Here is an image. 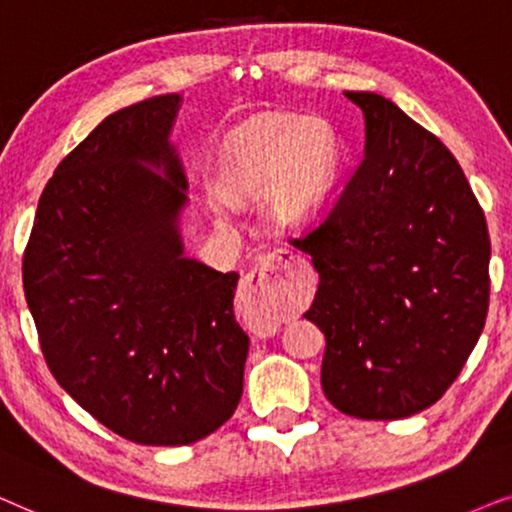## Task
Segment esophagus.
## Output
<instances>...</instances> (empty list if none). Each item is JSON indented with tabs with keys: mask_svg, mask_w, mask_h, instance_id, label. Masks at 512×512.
Wrapping results in <instances>:
<instances>
[{
	"mask_svg": "<svg viewBox=\"0 0 512 512\" xmlns=\"http://www.w3.org/2000/svg\"><path fill=\"white\" fill-rule=\"evenodd\" d=\"M297 262L299 257L283 248L267 252V255L260 257V262L255 264V269H252L241 283L243 302L250 306H274L283 288V271L295 267ZM271 332H276V327L274 330L267 327V335H271Z\"/></svg>",
	"mask_w": 512,
	"mask_h": 512,
	"instance_id": "34e87169",
	"label": "esophagus"
}]
</instances>
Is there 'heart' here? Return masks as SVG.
<instances>
[{
  "mask_svg": "<svg viewBox=\"0 0 512 512\" xmlns=\"http://www.w3.org/2000/svg\"><path fill=\"white\" fill-rule=\"evenodd\" d=\"M339 147L318 121L292 117L252 133L241 149L243 192L271 196V213L281 227L309 224L335 185Z\"/></svg>",
  "mask_w": 512,
  "mask_h": 512,
  "instance_id": "obj_1",
  "label": "heart"
}]
</instances>
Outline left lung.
<instances>
[{"mask_svg": "<svg viewBox=\"0 0 512 512\" xmlns=\"http://www.w3.org/2000/svg\"><path fill=\"white\" fill-rule=\"evenodd\" d=\"M363 109L365 156L325 222L292 245L320 283L304 313L325 335L320 384L356 419H405L459 377L489 309V234L452 152L395 102Z\"/></svg>", "mask_w": 512, "mask_h": 512, "instance_id": "8db88e82", "label": "left lung"}]
</instances>
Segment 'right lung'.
Masks as SVG:
<instances>
[{
    "instance_id": "obj_1",
    "label": "right lung",
    "mask_w": 512,
    "mask_h": 512,
    "mask_svg": "<svg viewBox=\"0 0 512 512\" xmlns=\"http://www.w3.org/2000/svg\"><path fill=\"white\" fill-rule=\"evenodd\" d=\"M177 93L124 107L60 161L39 199L23 288L49 370L138 445H192L243 393L236 271L185 255Z\"/></svg>"
}]
</instances>
